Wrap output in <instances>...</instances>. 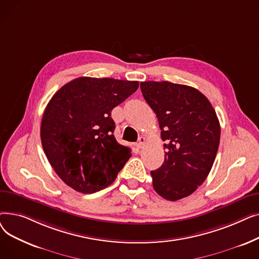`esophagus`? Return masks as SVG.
<instances>
[{
  "instance_id": "1",
  "label": "esophagus",
  "mask_w": 259,
  "mask_h": 259,
  "mask_svg": "<svg viewBox=\"0 0 259 259\" xmlns=\"http://www.w3.org/2000/svg\"><path fill=\"white\" fill-rule=\"evenodd\" d=\"M145 144H146V139L144 138V137H141L140 139H139V143H138V147L139 148H144V146H145Z\"/></svg>"
}]
</instances>
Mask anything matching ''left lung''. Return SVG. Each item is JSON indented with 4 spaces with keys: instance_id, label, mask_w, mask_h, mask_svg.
Here are the masks:
<instances>
[{
    "instance_id": "8db88e82",
    "label": "left lung",
    "mask_w": 259,
    "mask_h": 259,
    "mask_svg": "<svg viewBox=\"0 0 259 259\" xmlns=\"http://www.w3.org/2000/svg\"><path fill=\"white\" fill-rule=\"evenodd\" d=\"M146 102L157 116L165 160L151 171L157 194L174 201L205 182L219 150L221 125L209 100L197 89L170 81H142Z\"/></svg>"
}]
</instances>
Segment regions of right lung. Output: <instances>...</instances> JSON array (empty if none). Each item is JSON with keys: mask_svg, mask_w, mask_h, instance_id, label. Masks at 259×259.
<instances>
[{"mask_svg": "<svg viewBox=\"0 0 259 259\" xmlns=\"http://www.w3.org/2000/svg\"><path fill=\"white\" fill-rule=\"evenodd\" d=\"M139 81L81 76L49 101L40 122L44 152L60 179L90 194L111 185L131 157L113 135L114 107L138 90Z\"/></svg>", "mask_w": 259, "mask_h": 259, "instance_id": "obj_1", "label": "right lung"}]
</instances>
